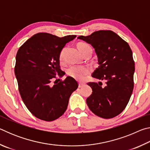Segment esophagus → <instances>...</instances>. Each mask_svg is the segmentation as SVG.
<instances>
[{"label":"esophagus","mask_w":150,"mask_h":150,"mask_svg":"<svg viewBox=\"0 0 150 150\" xmlns=\"http://www.w3.org/2000/svg\"><path fill=\"white\" fill-rule=\"evenodd\" d=\"M84 85H85L84 83H79V88L83 87V86H84Z\"/></svg>","instance_id":"1"}]
</instances>
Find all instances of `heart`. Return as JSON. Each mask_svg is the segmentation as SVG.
<instances>
[{
  "mask_svg": "<svg viewBox=\"0 0 150 150\" xmlns=\"http://www.w3.org/2000/svg\"><path fill=\"white\" fill-rule=\"evenodd\" d=\"M77 47L79 50L83 54L86 50L88 49H91V47L87 43L85 42H80L77 44ZM63 50L59 54V59L62 61L63 59ZM91 72V69L87 66H79V65H73L71 66L69 68H68L67 70V74L71 77H73L75 79L79 81H83L85 79L86 76L89 74Z\"/></svg>",
  "mask_w": 150,
  "mask_h": 150,
  "instance_id": "obj_1",
  "label": "heart"
}]
</instances>
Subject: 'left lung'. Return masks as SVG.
Returning <instances> with one entry per match:
<instances>
[{"label":"left lung","instance_id":"8db88e82","mask_svg":"<svg viewBox=\"0 0 150 150\" xmlns=\"http://www.w3.org/2000/svg\"><path fill=\"white\" fill-rule=\"evenodd\" d=\"M78 39L92 45L99 64L92 77L100 81L87 83L93 89L87 98L88 108L99 117H115L126 108L134 88L135 66L130 45L111 30L96 31Z\"/></svg>","mask_w":150,"mask_h":150}]
</instances>
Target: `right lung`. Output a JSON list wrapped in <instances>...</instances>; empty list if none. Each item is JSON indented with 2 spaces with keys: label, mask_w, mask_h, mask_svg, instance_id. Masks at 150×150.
<instances>
[{
  "label": "right lung",
  "mask_w": 150,
  "mask_h": 150,
  "mask_svg": "<svg viewBox=\"0 0 150 150\" xmlns=\"http://www.w3.org/2000/svg\"><path fill=\"white\" fill-rule=\"evenodd\" d=\"M75 38V35L59 38L40 32L18 50L14 73L19 93L27 108L40 120L53 121L62 116L71 95L78 87L71 77L57 83L55 81L54 85L51 83L57 75H63L59 65L61 51Z\"/></svg>",
  "instance_id": "add662e5"
}]
</instances>
